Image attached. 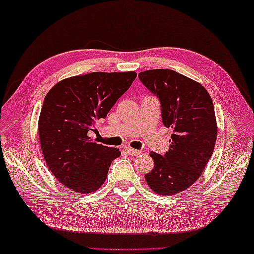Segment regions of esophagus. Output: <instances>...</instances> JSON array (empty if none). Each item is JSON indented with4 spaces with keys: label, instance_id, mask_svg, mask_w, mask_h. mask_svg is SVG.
Instances as JSON below:
<instances>
[{
    "label": "esophagus",
    "instance_id": "34e87169",
    "mask_svg": "<svg viewBox=\"0 0 254 254\" xmlns=\"http://www.w3.org/2000/svg\"><path fill=\"white\" fill-rule=\"evenodd\" d=\"M126 152L131 155V156H137V155H139L141 152L138 149H134V148H130V147H126Z\"/></svg>",
    "mask_w": 254,
    "mask_h": 254
}]
</instances>
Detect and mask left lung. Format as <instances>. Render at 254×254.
Instances as JSON below:
<instances>
[{
  "label": "left lung",
  "mask_w": 254,
  "mask_h": 254,
  "mask_svg": "<svg viewBox=\"0 0 254 254\" xmlns=\"http://www.w3.org/2000/svg\"><path fill=\"white\" fill-rule=\"evenodd\" d=\"M138 78L158 98L164 126L173 129L168 152L149 154L154 168L145 180L156 194L181 193L197 181L214 150V106L201 83L176 71L147 70Z\"/></svg>",
  "instance_id": "obj_1"
}]
</instances>
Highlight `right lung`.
Listing matches in <instances>:
<instances>
[{
  "label": "right lung",
  "mask_w": 254,
  "mask_h": 254,
  "mask_svg": "<svg viewBox=\"0 0 254 254\" xmlns=\"http://www.w3.org/2000/svg\"><path fill=\"white\" fill-rule=\"evenodd\" d=\"M137 73L91 72L62 80L44 98L39 137L47 165L56 179L74 192L92 193L105 183L118 148L88 136L106 118Z\"/></svg>",
  "instance_id": "add662e5"
}]
</instances>
